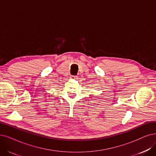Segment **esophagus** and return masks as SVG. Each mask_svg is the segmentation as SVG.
<instances>
[{
    "label": "esophagus",
    "instance_id": "1",
    "mask_svg": "<svg viewBox=\"0 0 156 156\" xmlns=\"http://www.w3.org/2000/svg\"><path fill=\"white\" fill-rule=\"evenodd\" d=\"M70 78H71L72 79H77V77H76V76H72L70 77Z\"/></svg>",
    "mask_w": 156,
    "mask_h": 156
}]
</instances>
